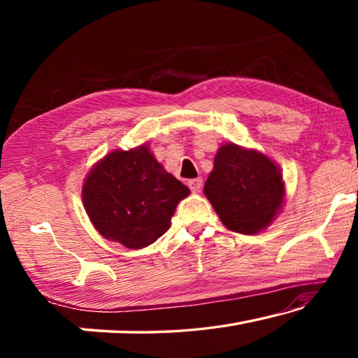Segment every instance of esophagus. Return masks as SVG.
I'll return each instance as SVG.
<instances>
[{"instance_id":"34e87169","label":"esophagus","mask_w":358,"mask_h":358,"mask_svg":"<svg viewBox=\"0 0 358 358\" xmlns=\"http://www.w3.org/2000/svg\"><path fill=\"white\" fill-rule=\"evenodd\" d=\"M187 186L191 187L192 192H201L202 189V178H194L187 181Z\"/></svg>"}]
</instances>
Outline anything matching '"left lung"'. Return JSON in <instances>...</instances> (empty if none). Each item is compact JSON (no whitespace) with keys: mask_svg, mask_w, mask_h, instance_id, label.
Wrapping results in <instances>:
<instances>
[{"mask_svg":"<svg viewBox=\"0 0 358 358\" xmlns=\"http://www.w3.org/2000/svg\"><path fill=\"white\" fill-rule=\"evenodd\" d=\"M203 192L229 230L254 235L275 220L286 189L280 167L268 156L226 143L217 150Z\"/></svg>","mask_w":358,"mask_h":358,"instance_id":"obj_1","label":"left lung"}]
</instances>
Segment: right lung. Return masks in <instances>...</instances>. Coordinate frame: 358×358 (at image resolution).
Instances as JSON below:
<instances>
[{
    "mask_svg": "<svg viewBox=\"0 0 358 358\" xmlns=\"http://www.w3.org/2000/svg\"><path fill=\"white\" fill-rule=\"evenodd\" d=\"M189 192L141 145L102 157L85 178L82 197L102 237L141 250L167 232L178 202Z\"/></svg>",
    "mask_w": 358,
    "mask_h": 358,
    "instance_id": "right-lung-1",
    "label": "right lung"
}]
</instances>
